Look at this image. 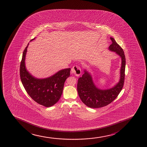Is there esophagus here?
Returning <instances> with one entry per match:
<instances>
[{"instance_id":"1","label":"esophagus","mask_w":147,"mask_h":147,"mask_svg":"<svg viewBox=\"0 0 147 147\" xmlns=\"http://www.w3.org/2000/svg\"><path fill=\"white\" fill-rule=\"evenodd\" d=\"M72 73L74 74L76 76H80L81 74V68L80 66L74 65L72 68Z\"/></svg>"}]
</instances>
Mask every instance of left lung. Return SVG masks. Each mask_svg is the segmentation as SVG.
<instances>
[{
	"label": "left lung",
	"instance_id": "8db88e82",
	"mask_svg": "<svg viewBox=\"0 0 147 147\" xmlns=\"http://www.w3.org/2000/svg\"><path fill=\"white\" fill-rule=\"evenodd\" d=\"M112 43L109 49L114 51L122 59L120 80L113 88L101 90L96 88L90 75L84 70V74L78 79L77 91L80 99L86 106L91 108H100L107 106L114 101L122 90L125 76V58L122 47L115 40L111 37Z\"/></svg>",
	"mask_w": 147,
	"mask_h": 147
}]
</instances>
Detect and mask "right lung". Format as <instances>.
Here are the masks:
<instances>
[{
  "label": "right lung",
  "instance_id": "1",
  "mask_svg": "<svg viewBox=\"0 0 147 147\" xmlns=\"http://www.w3.org/2000/svg\"><path fill=\"white\" fill-rule=\"evenodd\" d=\"M35 38L31 40H34ZM28 43L22 55L20 65V77L25 90L38 104L50 107L59 101L63 93L64 82L70 75V68L61 70L50 77L38 79L26 69L25 58Z\"/></svg>",
  "mask_w": 147,
  "mask_h": 147
}]
</instances>
